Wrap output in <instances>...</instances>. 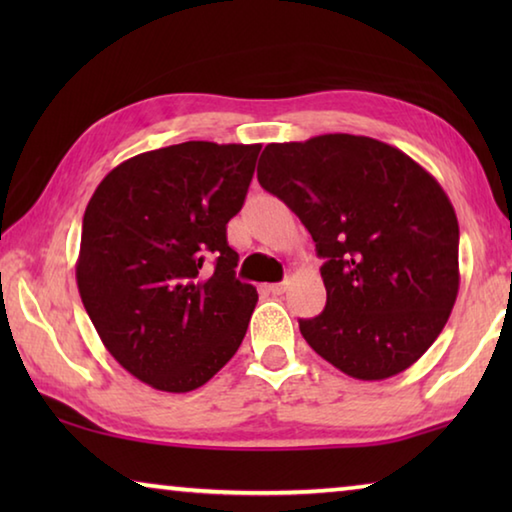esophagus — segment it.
<instances>
[{
    "label": "esophagus",
    "mask_w": 512,
    "mask_h": 512,
    "mask_svg": "<svg viewBox=\"0 0 512 512\" xmlns=\"http://www.w3.org/2000/svg\"><path fill=\"white\" fill-rule=\"evenodd\" d=\"M287 287H289V282H275V284H271V287H268V291H271L273 296H282V293L287 291Z\"/></svg>",
    "instance_id": "esophagus-1"
}]
</instances>
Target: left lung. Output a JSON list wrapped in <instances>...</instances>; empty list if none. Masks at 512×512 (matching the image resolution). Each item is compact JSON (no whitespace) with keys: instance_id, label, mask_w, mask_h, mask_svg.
Returning <instances> with one entry per match:
<instances>
[{"instance_id":"8db88e82","label":"left lung","mask_w":512,"mask_h":512,"mask_svg":"<svg viewBox=\"0 0 512 512\" xmlns=\"http://www.w3.org/2000/svg\"><path fill=\"white\" fill-rule=\"evenodd\" d=\"M266 192L316 241L327 305L300 320L311 350L345 375L379 381L411 368L458 296V219L445 189L395 146L329 133L268 144Z\"/></svg>"}]
</instances>
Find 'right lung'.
I'll use <instances>...</instances> for the list:
<instances>
[{"label":"right lung","instance_id":"1","mask_svg":"<svg viewBox=\"0 0 512 512\" xmlns=\"http://www.w3.org/2000/svg\"><path fill=\"white\" fill-rule=\"evenodd\" d=\"M262 144L183 142L121 162L83 214L76 284L106 350L155 391L207 384L244 341L257 305L225 225ZM205 256L217 259L205 274Z\"/></svg>","mask_w":512,"mask_h":512}]
</instances>
